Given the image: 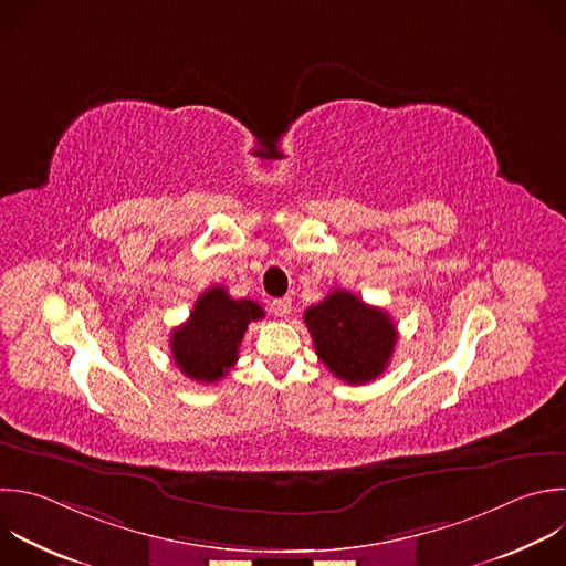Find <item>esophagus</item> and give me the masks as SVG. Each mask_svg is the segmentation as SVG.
<instances>
[{
    "label": "esophagus",
    "mask_w": 566,
    "mask_h": 566,
    "mask_svg": "<svg viewBox=\"0 0 566 566\" xmlns=\"http://www.w3.org/2000/svg\"><path fill=\"white\" fill-rule=\"evenodd\" d=\"M271 311L280 317H286L291 313V297H277L271 302Z\"/></svg>",
    "instance_id": "1"
}]
</instances>
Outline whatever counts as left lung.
Here are the masks:
<instances>
[{
    "instance_id": "left-lung-1",
    "label": "left lung",
    "mask_w": 566,
    "mask_h": 566,
    "mask_svg": "<svg viewBox=\"0 0 566 566\" xmlns=\"http://www.w3.org/2000/svg\"><path fill=\"white\" fill-rule=\"evenodd\" d=\"M317 357L348 385H366L385 373L398 331L389 313L364 304L357 295L333 289L304 311Z\"/></svg>"
}]
</instances>
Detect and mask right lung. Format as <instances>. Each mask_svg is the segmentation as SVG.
<instances>
[{"mask_svg":"<svg viewBox=\"0 0 566 566\" xmlns=\"http://www.w3.org/2000/svg\"><path fill=\"white\" fill-rule=\"evenodd\" d=\"M264 317L253 300H233L224 286L207 289L181 326L170 335L177 368L200 385H213L235 366L242 337L251 322Z\"/></svg>","mask_w":566,"mask_h":566,"instance_id":"obj_1","label":"right lung"}]
</instances>
